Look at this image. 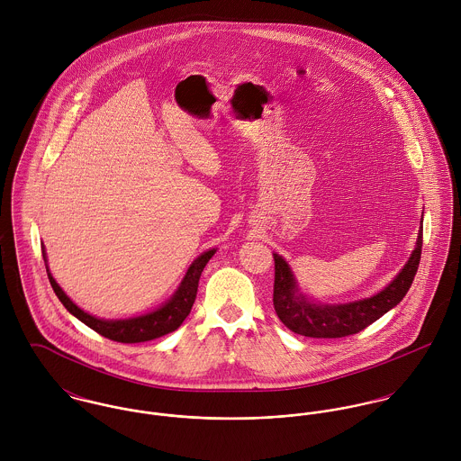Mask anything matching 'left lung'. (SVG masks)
<instances>
[{
    "mask_svg": "<svg viewBox=\"0 0 461 461\" xmlns=\"http://www.w3.org/2000/svg\"><path fill=\"white\" fill-rule=\"evenodd\" d=\"M422 254V227L417 238V247L408 263L394 280L378 294L344 305H318L309 302L298 293L296 282L287 263L273 254L275 259V284H273V307L280 321L298 335L316 339H337L358 333L371 323L380 320L385 312L395 307L408 293L417 273Z\"/></svg>",
    "mask_w": 461,
    "mask_h": 461,
    "instance_id": "1",
    "label": "left lung"
}]
</instances>
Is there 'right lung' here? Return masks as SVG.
<instances>
[{"label": "right lung", "instance_id": "right-lung-1", "mask_svg": "<svg viewBox=\"0 0 461 461\" xmlns=\"http://www.w3.org/2000/svg\"><path fill=\"white\" fill-rule=\"evenodd\" d=\"M214 252L216 250L203 252L197 261L190 266V269H188L185 280L181 282L179 289L176 291L172 300H168L161 309H158V311H154L147 316H140V318H132V320H121V321L97 320V318L83 312L77 305H74L68 300V296L60 289V285L55 282V278L51 276L48 266H46V271H48V278L51 282V287H53L55 294L59 296V300L64 303V307L70 314H74L86 327L95 330L99 335H103L110 340L134 344V342H145V340L163 337V335H167V333H170V331H174V330H177L183 325V321L192 312V307L195 303L200 275H202L207 261L214 256ZM42 256H44V261H46L44 250H42Z\"/></svg>", "mask_w": 461, "mask_h": 461}]
</instances>
